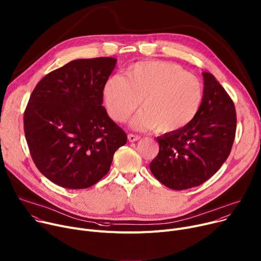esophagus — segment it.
Listing matches in <instances>:
<instances>
[{
  "mask_svg": "<svg viewBox=\"0 0 261 261\" xmlns=\"http://www.w3.org/2000/svg\"><path fill=\"white\" fill-rule=\"evenodd\" d=\"M127 139H128L129 142H136V141H138V140H140V136L129 134V135L127 136Z\"/></svg>",
  "mask_w": 261,
  "mask_h": 261,
  "instance_id": "1",
  "label": "esophagus"
}]
</instances>
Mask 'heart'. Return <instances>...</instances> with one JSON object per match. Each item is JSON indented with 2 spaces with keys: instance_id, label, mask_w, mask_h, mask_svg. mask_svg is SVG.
Here are the masks:
<instances>
[{
  "instance_id": "1",
  "label": "heart",
  "mask_w": 261,
  "mask_h": 261,
  "mask_svg": "<svg viewBox=\"0 0 261 261\" xmlns=\"http://www.w3.org/2000/svg\"><path fill=\"white\" fill-rule=\"evenodd\" d=\"M101 97L106 113L115 122H124L141 100L143 110L132 119L130 126L170 135L195 119L204 100V86L176 64L142 61L129 66L125 76L107 78Z\"/></svg>"
}]
</instances>
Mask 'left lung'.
<instances>
[{"mask_svg":"<svg viewBox=\"0 0 261 261\" xmlns=\"http://www.w3.org/2000/svg\"><path fill=\"white\" fill-rule=\"evenodd\" d=\"M204 77V100L185 128L156 137L160 148L149 168L166 187L184 190L206 182L230 154L236 132V112L230 96L216 78Z\"/></svg>","mask_w":261,"mask_h":261,"instance_id":"1","label":"left lung"}]
</instances>
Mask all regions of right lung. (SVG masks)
<instances>
[{
  "mask_svg": "<svg viewBox=\"0 0 261 261\" xmlns=\"http://www.w3.org/2000/svg\"><path fill=\"white\" fill-rule=\"evenodd\" d=\"M113 57L76 59L47 74L24 114L28 147L38 170L58 186L89 188L110 170L126 134L106 113L101 90Z\"/></svg>",
  "mask_w": 261,
  "mask_h": 261,
  "instance_id": "right-lung-1",
  "label": "right lung"
}]
</instances>
